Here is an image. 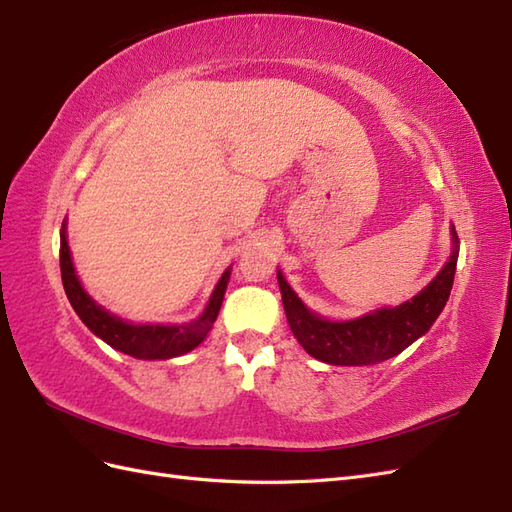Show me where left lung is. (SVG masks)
Returning <instances> with one entry per match:
<instances>
[{"mask_svg":"<svg viewBox=\"0 0 512 512\" xmlns=\"http://www.w3.org/2000/svg\"><path fill=\"white\" fill-rule=\"evenodd\" d=\"M451 237L453 250L448 262L412 301L382 307L354 320L335 322L309 312L282 271H277L286 318L297 342L307 354L329 365H374L406 350L431 329L451 294L459 256L455 228H451Z\"/></svg>","mask_w":512,"mask_h":512,"instance_id":"left-lung-1","label":"left lung"}]
</instances>
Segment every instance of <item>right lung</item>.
<instances>
[{"instance_id":"add662e5","label":"right lung","mask_w":512,"mask_h":512,"mask_svg":"<svg viewBox=\"0 0 512 512\" xmlns=\"http://www.w3.org/2000/svg\"><path fill=\"white\" fill-rule=\"evenodd\" d=\"M59 267H61V282L68 294V301L74 307V312L85 322V327L98 335L102 342L111 348L130 354L134 359L156 361V359H173L185 352L194 350L207 333L211 331L215 318L220 314L224 301V292L230 280V269H226L220 277L218 286L211 292V299L205 307V312L196 320L185 324H132L119 316L108 314L102 305H98L89 297L85 288L76 277L68 237H66V222L61 224V247H59Z\"/></svg>"}]
</instances>
